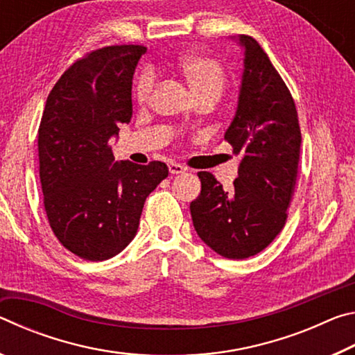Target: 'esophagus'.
Segmentation results:
<instances>
[{
	"label": "esophagus",
	"instance_id": "1",
	"mask_svg": "<svg viewBox=\"0 0 355 355\" xmlns=\"http://www.w3.org/2000/svg\"><path fill=\"white\" fill-rule=\"evenodd\" d=\"M186 171V167L178 164V163H171L169 164V172L173 173V175H177V173H183Z\"/></svg>",
	"mask_w": 355,
	"mask_h": 355
}]
</instances>
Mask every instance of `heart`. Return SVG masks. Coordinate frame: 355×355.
Wrapping results in <instances>:
<instances>
[{
	"instance_id": "b5f03b06",
	"label": "heart",
	"mask_w": 355,
	"mask_h": 355,
	"mask_svg": "<svg viewBox=\"0 0 355 355\" xmlns=\"http://www.w3.org/2000/svg\"><path fill=\"white\" fill-rule=\"evenodd\" d=\"M180 70L191 86L192 91L197 95V98L213 95L218 97L222 94L227 83L225 70L222 65L211 58L205 56H186L180 62ZM156 84V73L153 69L146 67L135 84V97L137 101H147L153 92Z\"/></svg>"
}]
</instances>
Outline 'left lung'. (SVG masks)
<instances>
[{
	"mask_svg": "<svg viewBox=\"0 0 355 355\" xmlns=\"http://www.w3.org/2000/svg\"><path fill=\"white\" fill-rule=\"evenodd\" d=\"M233 40L244 50L238 106L224 139L241 158L238 178L225 191L199 172L202 191L191 202L197 235L230 260L261 252L286 220L297 177L300 130L294 100L266 53L250 35Z\"/></svg>",
	"mask_w": 355,
	"mask_h": 355,
	"instance_id": "obj_1",
	"label": "left lung"
}]
</instances>
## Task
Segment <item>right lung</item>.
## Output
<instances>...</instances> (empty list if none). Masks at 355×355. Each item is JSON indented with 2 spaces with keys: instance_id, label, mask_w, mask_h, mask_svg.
<instances>
[{
  "instance_id": "add662e5",
  "label": "right lung",
  "mask_w": 355,
  "mask_h": 355,
  "mask_svg": "<svg viewBox=\"0 0 355 355\" xmlns=\"http://www.w3.org/2000/svg\"><path fill=\"white\" fill-rule=\"evenodd\" d=\"M146 46L116 45L75 62L51 89L39 127L44 205L65 249L89 261L122 252L136 236L144 202L169 175L114 159L110 141L133 112L131 84Z\"/></svg>"
}]
</instances>
